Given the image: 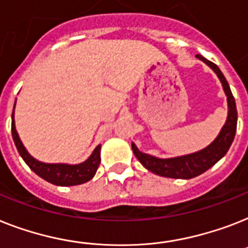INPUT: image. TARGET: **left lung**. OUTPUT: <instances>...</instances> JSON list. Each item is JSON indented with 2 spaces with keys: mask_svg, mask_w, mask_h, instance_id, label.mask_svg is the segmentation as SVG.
<instances>
[{
  "mask_svg": "<svg viewBox=\"0 0 248 248\" xmlns=\"http://www.w3.org/2000/svg\"><path fill=\"white\" fill-rule=\"evenodd\" d=\"M196 57L210 66L215 71V74L218 75V78H220L223 89L227 94V100H228V118H227V122L218 138L215 139L208 148H205L201 152L190 154V155L159 159L141 153L135 146V144L131 145L135 156L139 159V162L141 163L146 170L155 173L158 176L170 177V178H185V180L194 178L201 173H204L205 170H208L210 167H213L218 162L219 159H222L225 155V153L228 152L229 146L232 145L233 139H234L235 130H237V108H235L234 96L231 92L228 82L215 63L202 57L201 54H197Z\"/></svg>",
  "mask_w": 248,
  "mask_h": 248,
  "instance_id": "left-lung-1",
  "label": "left lung"
}]
</instances>
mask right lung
<instances>
[{
	"label": "right lung",
	"instance_id": "add662e5",
	"mask_svg": "<svg viewBox=\"0 0 248 248\" xmlns=\"http://www.w3.org/2000/svg\"><path fill=\"white\" fill-rule=\"evenodd\" d=\"M11 132H13L14 142L17 152L24 159V162L35 174L42 177L48 182L57 185V186H75L90 181L95 174L96 170L100 164V145H98L88 160L81 164L68 166V164H47V163L38 162L33 156H30L24 148L19 139V135L15 130L13 110V122H11Z\"/></svg>",
	"mask_w": 248,
	"mask_h": 248
}]
</instances>
